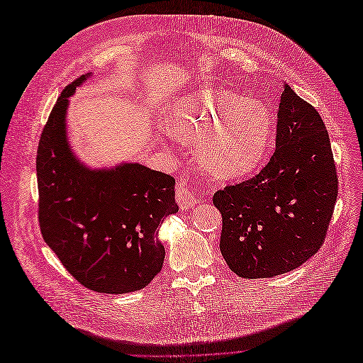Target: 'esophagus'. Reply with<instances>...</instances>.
Returning a JSON list of instances; mask_svg holds the SVG:
<instances>
[{
  "mask_svg": "<svg viewBox=\"0 0 363 363\" xmlns=\"http://www.w3.org/2000/svg\"><path fill=\"white\" fill-rule=\"evenodd\" d=\"M175 199H177V203L182 211H189V208H192L194 206H196L201 201V196L194 194L186 179H182L177 183V196H175Z\"/></svg>",
  "mask_w": 363,
  "mask_h": 363,
  "instance_id": "obj_1",
  "label": "esophagus"
}]
</instances>
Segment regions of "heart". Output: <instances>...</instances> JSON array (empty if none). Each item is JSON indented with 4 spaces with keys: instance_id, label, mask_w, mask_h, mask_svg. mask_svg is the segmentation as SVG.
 <instances>
[{
    "instance_id": "1",
    "label": "heart",
    "mask_w": 363,
    "mask_h": 363,
    "mask_svg": "<svg viewBox=\"0 0 363 363\" xmlns=\"http://www.w3.org/2000/svg\"><path fill=\"white\" fill-rule=\"evenodd\" d=\"M169 133L201 145L204 167L219 177H240L265 159L274 133L269 107L228 89L183 95L167 111Z\"/></svg>"
}]
</instances>
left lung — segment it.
<instances>
[{
	"label": "left lung",
	"mask_w": 363,
	"mask_h": 363,
	"mask_svg": "<svg viewBox=\"0 0 363 363\" xmlns=\"http://www.w3.org/2000/svg\"><path fill=\"white\" fill-rule=\"evenodd\" d=\"M337 196L330 138L316 108L284 84L276 151L256 177L213 195L219 248L244 279L289 272L321 248Z\"/></svg>",
	"instance_id": "left-lung-1"
}]
</instances>
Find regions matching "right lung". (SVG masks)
I'll return each mask as SVG.
<instances>
[{
  "label": "right lung",
  "mask_w": 363,
  "mask_h": 363,
  "mask_svg": "<svg viewBox=\"0 0 363 363\" xmlns=\"http://www.w3.org/2000/svg\"><path fill=\"white\" fill-rule=\"evenodd\" d=\"M89 75L67 86L42 131L36 159L40 232L84 288L135 292L162 269L159 227L179 212L175 180L133 162L91 168L74 155L67 130L69 96Z\"/></svg>",
  "instance_id": "1"
}]
</instances>
